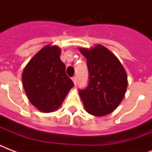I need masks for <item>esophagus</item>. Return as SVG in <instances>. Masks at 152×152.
<instances>
[{
	"mask_svg": "<svg viewBox=\"0 0 152 152\" xmlns=\"http://www.w3.org/2000/svg\"><path fill=\"white\" fill-rule=\"evenodd\" d=\"M72 81H73L74 84L76 85V76H73V77L72 78Z\"/></svg>",
	"mask_w": 152,
	"mask_h": 152,
	"instance_id": "34e87169",
	"label": "esophagus"
}]
</instances>
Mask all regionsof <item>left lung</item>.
Segmentation results:
<instances>
[{"instance_id":"1","label":"left lung","mask_w":152,"mask_h":152,"mask_svg":"<svg viewBox=\"0 0 152 152\" xmlns=\"http://www.w3.org/2000/svg\"><path fill=\"white\" fill-rule=\"evenodd\" d=\"M87 59L89 81L79 94L86 110L101 117L113 112L122 101L127 89V74L119 60L106 47L80 48Z\"/></svg>"}]
</instances>
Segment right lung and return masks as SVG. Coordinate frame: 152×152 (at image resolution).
Here are the masks:
<instances>
[{
  "label": "right lung",
  "instance_id": "right-lung-1",
  "mask_svg": "<svg viewBox=\"0 0 152 152\" xmlns=\"http://www.w3.org/2000/svg\"><path fill=\"white\" fill-rule=\"evenodd\" d=\"M60 54L57 46H45L32 57L23 72V85L27 96L42 112L56 110L74 86L65 72Z\"/></svg>",
  "mask_w": 152,
  "mask_h": 152
}]
</instances>
